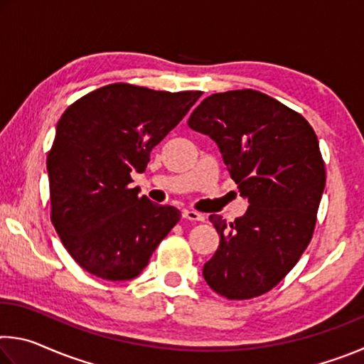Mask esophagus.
Listing matches in <instances>:
<instances>
[{
    "label": "esophagus",
    "mask_w": 364,
    "mask_h": 364,
    "mask_svg": "<svg viewBox=\"0 0 364 364\" xmlns=\"http://www.w3.org/2000/svg\"><path fill=\"white\" fill-rule=\"evenodd\" d=\"M183 218L184 220H189V221H205V217L199 212H194V210H183Z\"/></svg>",
    "instance_id": "esophagus-1"
}]
</instances>
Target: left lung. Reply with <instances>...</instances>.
<instances>
[{"label":"left lung","mask_w":364,"mask_h":364,"mask_svg":"<svg viewBox=\"0 0 364 364\" xmlns=\"http://www.w3.org/2000/svg\"><path fill=\"white\" fill-rule=\"evenodd\" d=\"M188 125L217 143L249 202L230 225L210 215L220 245L204 264V279L230 300L268 292L299 262L315 230L326 186L316 134L300 114L254 90L205 97Z\"/></svg>","instance_id":"1"}]
</instances>
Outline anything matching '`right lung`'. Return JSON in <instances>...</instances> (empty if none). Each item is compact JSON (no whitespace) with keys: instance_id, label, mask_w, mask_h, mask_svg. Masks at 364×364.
Instances as JSON below:
<instances>
[{"instance_id":"1","label":"right lung","mask_w":364,"mask_h":364,"mask_svg":"<svg viewBox=\"0 0 364 364\" xmlns=\"http://www.w3.org/2000/svg\"><path fill=\"white\" fill-rule=\"evenodd\" d=\"M200 91H154L114 83L67 107L56 127L46 168L51 220L80 267L107 281H128L181 213L139 197L132 171L183 120Z\"/></svg>"}]
</instances>
